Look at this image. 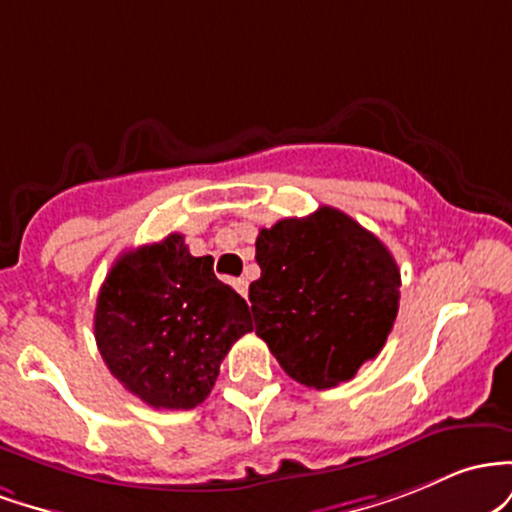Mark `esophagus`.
<instances>
[{
    "instance_id": "34e87169",
    "label": "esophagus",
    "mask_w": 512,
    "mask_h": 512,
    "mask_svg": "<svg viewBox=\"0 0 512 512\" xmlns=\"http://www.w3.org/2000/svg\"><path fill=\"white\" fill-rule=\"evenodd\" d=\"M234 290H237L241 297H246V295H249V283H246V280H244V278L234 280Z\"/></svg>"
}]
</instances>
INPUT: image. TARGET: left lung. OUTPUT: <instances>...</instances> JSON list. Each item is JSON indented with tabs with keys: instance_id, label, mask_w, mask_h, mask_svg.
<instances>
[{
	"instance_id": "obj_1",
	"label": "left lung",
	"mask_w": 512,
	"mask_h": 512,
	"mask_svg": "<svg viewBox=\"0 0 512 512\" xmlns=\"http://www.w3.org/2000/svg\"><path fill=\"white\" fill-rule=\"evenodd\" d=\"M256 263V336L292 380L331 389L380 353L399 312L401 273L353 217L324 205L275 222L258 232Z\"/></svg>"
}]
</instances>
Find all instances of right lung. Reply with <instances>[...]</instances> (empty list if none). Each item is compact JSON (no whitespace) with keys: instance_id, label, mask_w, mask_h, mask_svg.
<instances>
[{"instance_id":"add662e5","label":"right lung","mask_w":512,"mask_h":512,"mask_svg":"<svg viewBox=\"0 0 512 512\" xmlns=\"http://www.w3.org/2000/svg\"><path fill=\"white\" fill-rule=\"evenodd\" d=\"M254 329L249 304L191 256L183 234L113 263L96 300V346L111 375L152 409L208 399L234 341Z\"/></svg>"}]
</instances>
